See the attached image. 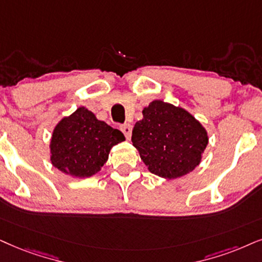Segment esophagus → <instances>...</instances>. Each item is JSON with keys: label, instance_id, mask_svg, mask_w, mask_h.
<instances>
[{"label": "esophagus", "instance_id": "34e87169", "mask_svg": "<svg viewBox=\"0 0 262 262\" xmlns=\"http://www.w3.org/2000/svg\"><path fill=\"white\" fill-rule=\"evenodd\" d=\"M121 130L122 133L124 134V137L127 140H129L132 137V125L130 124H122L121 125Z\"/></svg>", "mask_w": 262, "mask_h": 262}]
</instances>
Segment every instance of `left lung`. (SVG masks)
I'll use <instances>...</instances> for the list:
<instances>
[{
    "mask_svg": "<svg viewBox=\"0 0 262 262\" xmlns=\"http://www.w3.org/2000/svg\"><path fill=\"white\" fill-rule=\"evenodd\" d=\"M135 123L132 141L152 174L177 179L200 164L208 135L191 114L162 100L152 101Z\"/></svg>",
    "mask_w": 262,
    "mask_h": 262,
    "instance_id": "1",
    "label": "left lung"
}]
</instances>
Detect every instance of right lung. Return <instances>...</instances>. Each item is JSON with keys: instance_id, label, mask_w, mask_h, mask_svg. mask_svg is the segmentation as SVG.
I'll return each mask as SVG.
<instances>
[{"instance_id": "add662e5", "label": "right lung", "mask_w": 262, "mask_h": 262, "mask_svg": "<svg viewBox=\"0 0 262 262\" xmlns=\"http://www.w3.org/2000/svg\"><path fill=\"white\" fill-rule=\"evenodd\" d=\"M123 140L122 132L99 121L85 107H78L53 132L52 164L72 177H92L107 161L112 146Z\"/></svg>"}]
</instances>
